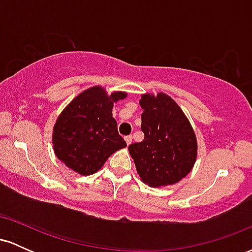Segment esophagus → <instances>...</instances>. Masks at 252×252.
Masks as SVG:
<instances>
[{
    "label": "esophagus",
    "instance_id": "34e87169",
    "mask_svg": "<svg viewBox=\"0 0 252 252\" xmlns=\"http://www.w3.org/2000/svg\"><path fill=\"white\" fill-rule=\"evenodd\" d=\"M124 140H126V144H131V142H132V136L131 135H129V136H126V137H124Z\"/></svg>",
    "mask_w": 252,
    "mask_h": 252
}]
</instances>
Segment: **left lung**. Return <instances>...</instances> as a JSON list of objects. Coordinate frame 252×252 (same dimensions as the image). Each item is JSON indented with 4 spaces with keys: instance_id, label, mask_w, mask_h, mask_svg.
<instances>
[{
    "instance_id": "8db88e82",
    "label": "left lung",
    "mask_w": 252,
    "mask_h": 252,
    "mask_svg": "<svg viewBox=\"0 0 252 252\" xmlns=\"http://www.w3.org/2000/svg\"><path fill=\"white\" fill-rule=\"evenodd\" d=\"M142 142L129 146L138 175L150 187L168 186L184 179L196 160L195 132L180 106L168 94H142Z\"/></svg>"
}]
</instances>
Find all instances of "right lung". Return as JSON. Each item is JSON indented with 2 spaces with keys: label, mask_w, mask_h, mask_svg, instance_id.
Instances as JSON below:
<instances>
[{
  "label": "right lung",
  "mask_w": 252,
  "mask_h": 252,
  "mask_svg": "<svg viewBox=\"0 0 252 252\" xmlns=\"http://www.w3.org/2000/svg\"><path fill=\"white\" fill-rule=\"evenodd\" d=\"M126 92L106 94L94 86L79 94L63 110L54 124L52 142L57 158L80 175H91L117 150L126 147L120 136L112 108Z\"/></svg>",
  "instance_id": "obj_1"
}]
</instances>
